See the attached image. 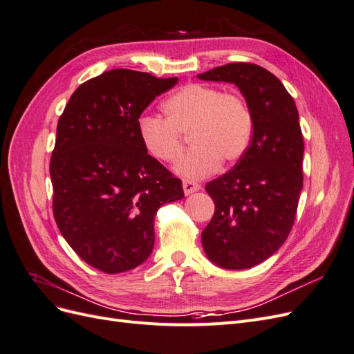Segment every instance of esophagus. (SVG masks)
Instances as JSON below:
<instances>
[{"mask_svg": "<svg viewBox=\"0 0 354 354\" xmlns=\"http://www.w3.org/2000/svg\"><path fill=\"white\" fill-rule=\"evenodd\" d=\"M201 189V185L196 183V181H192V180H185L183 181V190L186 195L194 194V192H198Z\"/></svg>", "mask_w": 354, "mask_h": 354, "instance_id": "34e87169", "label": "esophagus"}]
</instances>
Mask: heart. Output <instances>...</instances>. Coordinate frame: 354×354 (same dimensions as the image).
<instances>
[{"label":"heart","instance_id":"obj_1","mask_svg":"<svg viewBox=\"0 0 354 354\" xmlns=\"http://www.w3.org/2000/svg\"><path fill=\"white\" fill-rule=\"evenodd\" d=\"M165 116L143 113L137 136L146 153L159 162H174L183 151V134L190 133V151L174 169L185 178L212 174L223 162H238L252 140L254 120L248 103L217 85L187 84L164 102Z\"/></svg>","mask_w":354,"mask_h":354}]
</instances>
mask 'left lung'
I'll list each match as a JSON object with an SVG mask.
<instances>
[{
    "label": "left lung",
    "mask_w": 354,
    "mask_h": 354,
    "mask_svg": "<svg viewBox=\"0 0 354 354\" xmlns=\"http://www.w3.org/2000/svg\"><path fill=\"white\" fill-rule=\"evenodd\" d=\"M236 85L254 131L248 151L229 173L207 183L216 211L202 232L208 259L224 269H250L286 241L303 189L304 142L292 95L254 63H227L198 75Z\"/></svg>",
    "instance_id": "obj_1"
}]
</instances>
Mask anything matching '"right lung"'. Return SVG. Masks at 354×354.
<instances>
[{"instance_id":"1","label":"right lung","mask_w":354,"mask_h":354,"mask_svg":"<svg viewBox=\"0 0 354 354\" xmlns=\"http://www.w3.org/2000/svg\"><path fill=\"white\" fill-rule=\"evenodd\" d=\"M177 81L108 71L81 84L59 118L53 214L71 248L104 273L140 266L153 250L156 211L185 196L137 136L138 116Z\"/></svg>"}]
</instances>
